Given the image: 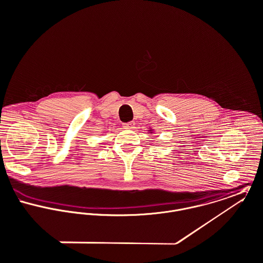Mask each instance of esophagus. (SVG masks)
I'll list each match as a JSON object with an SVG mask.
<instances>
[{
	"instance_id": "34e87169",
	"label": "esophagus",
	"mask_w": 263,
	"mask_h": 263,
	"mask_svg": "<svg viewBox=\"0 0 263 263\" xmlns=\"http://www.w3.org/2000/svg\"><path fill=\"white\" fill-rule=\"evenodd\" d=\"M134 122H127V123H123V127L125 129H133L134 128Z\"/></svg>"
}]
</instances>
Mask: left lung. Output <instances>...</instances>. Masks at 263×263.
Returning <instances> with one entry per match:
<instances>
[{
  "label": "left lung",
  "mask_w": 263,
  "mask_h": 263,
  "mask_svg": "<svg viewBox=\"0 0 263 263\" xmlns=\"http://www.w3.org/2000/svg\"><path fill=\"white\" fill-rule=\"evenodd\" d=\"M149 131H152V130H149ZM151 133H153V132H151Z\"/></svg>",
  "instance_id": "left-lung-1"
}]
</instances>
